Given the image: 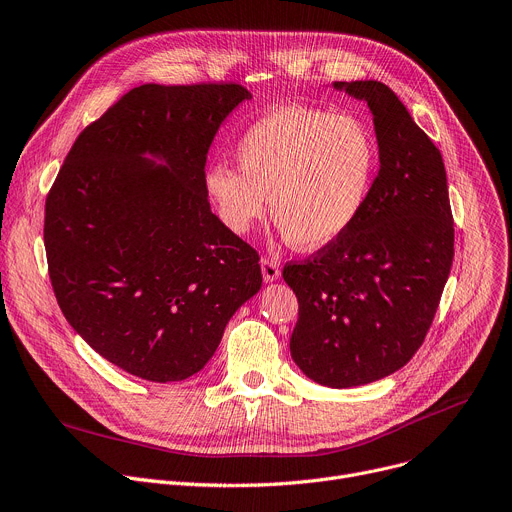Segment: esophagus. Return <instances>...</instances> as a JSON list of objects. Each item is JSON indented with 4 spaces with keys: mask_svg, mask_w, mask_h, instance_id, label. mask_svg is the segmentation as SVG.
<instances>
[{
    "mask_svg": "<svg viewBox=\"0 0 512 512\" xmlns=\"http://www.w3.org/2000/svg\"><path fill=\"white\" fill-rule=\"evenodd\" d=\"M261 273H263L265 282H277V280H280V275H282V267L275 259L263 257L261 259Z\"/></svg>",
    "mask_w": 512,
    "mask_h": 512,
    "instance_id": "obj_1",
    "label": "esophagus"
}]
</instances>
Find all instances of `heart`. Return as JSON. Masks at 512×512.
I'll use <instances>...</instances> for the list:
<instances>
[{
	"mask_svg": "<svg viewBox=\"0 0 512 512\" xmlns=\"http://www.w3.org/2000/svg\"><path fill=\"white\" fill-rule=\"evenodd\" d=\"M239 169L214 163L206 194L237 235L269 214L286 241L314 251L339 239L361 214L380 147L361 118L310 106L275 108L255 120L235 147Z\"/></svg>",
	"mask_w": 512,
	"mask_h": 512,
	"instance_id": "1",
	"label": "heart"
}]
</instances>
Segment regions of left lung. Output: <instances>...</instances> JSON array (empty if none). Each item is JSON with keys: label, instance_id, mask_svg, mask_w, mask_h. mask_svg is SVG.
I'll list each match as a JSON object with an SVG mask.
<instances>
[{"label": "left lung", "instance_id": "8db88e82", "mask_svg": "<svg viewBox=\"0 0 512 512\" xmlns=\"http://www.w3.org/2000/svg\"><path fill=\"white\" fill-rule=\"evenodd\" d=\"M374 116L380 171L369 198L333 243L284 280L300 310L294 363L320 386L382 380L423 345L453 261V216L439 149L380 81H335Z\"/></svg>", "mask_w": 512, "mask_h": 512}]
</instances>
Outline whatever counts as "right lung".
I'll use <instances>...</instances> for the list:
<instances>
[{"label":"right lung","instance_id":"1","mask_svg":"<svg viewBox=\"0 0 512 512\" xmlns=\"http://www.w3.org/2000/svg\"><path fill=\"white\" fill-rule=\"evenodd\" d=\"M237 83L130 89L73 143L44 208L57 302L77 335L149 382L210 361L261 290L257 251L210 210L204 167Z\"/></svg>","mask_w":512,"mask_h":512}]
</instances>
